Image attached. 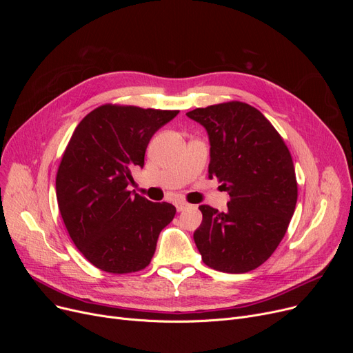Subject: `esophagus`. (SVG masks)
<instances>
[{
  "instance_id": "esophagus-1",
  "label": "esophagus",
  "mask_w": 353,
  "mask_h": 353,
  "mask_svg": "<svg viewBox=\"0 0 353 353\" xmlns=\"http://www.w3.org/2000/svg\"><path fill=\"white\" fill-rule=\"evenodd\" d=\"M189 206H190L189 203L183 201V200H179V201H176V209H177V212H183L184 209H188Z\"/></svg>"
}]
</instances>
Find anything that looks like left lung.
Segmentation results:
<instances>
[{
  "label": "left lung",
  "mask_w": 353,
  "mask_h": 353,
  "mask_svg": "<svg viewBox=\"0 0 353 353\" xmlns=\"http://www.w3.org/2000/svg\"><path fill=\"white\" fill-rule=\"evenodd\" d=\"M186 116L206 128L209 179L229 196L228 210L199 206L194 232L201 261L226 273L265 263L282 242L298 200L292 156L270 121L254 107L230 101L196 108Z\"/></svg>",
  "instance_id": "obj_1"
}]
</instances>
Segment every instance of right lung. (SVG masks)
Listing matches in <instances>:
<instances>
[{
	"label": "right lung",
	"instance_id": "obj_1",
	"mask_svg": "<svg viewBox=\"0 0 353 353\" xmlns=\"http://www.w3.org/2000/svg\"><path fill=\"white\" fill-rule=\"evenodd\" d=\"M179 111L105 104L74 130L55 190L64 225L90 263L108 273L144 269L176 208L127 190L148 141Z\"/></svg>",
	"mask_w": 353,
	"mask_h": 353
}]
</instances>
